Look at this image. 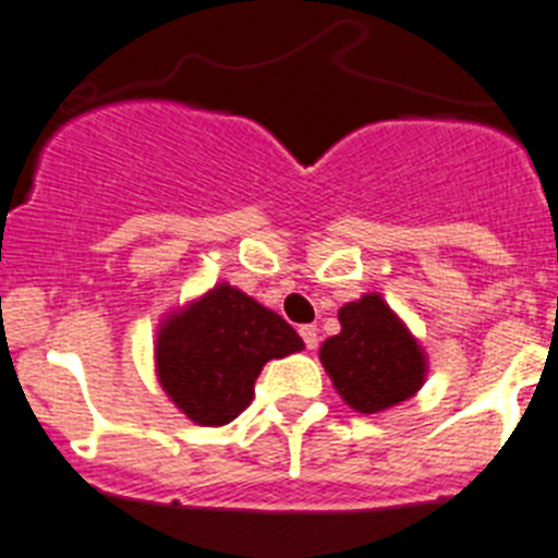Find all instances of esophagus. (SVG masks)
<instances>
[{"mask_svg":"<svg viewBox=\"0 0 558 558\" xmlns=\"http://www.w3.org/2000/svg\"><path fill=\"white\" fill-rule=\"evenodd\" d=\"M302 338H304V347H307V350H316L318 347V330L313 325H304L302 330Z\"/></svg>","mask_w":558,"mask_h":558,"instance_id":"obj_1","label":"esophagus"}]
</instances>
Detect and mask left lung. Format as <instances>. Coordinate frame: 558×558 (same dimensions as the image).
<instances>
[{
  "label": "left lung",
  "mask_w": 558,
  "mask_h": 558,
  "mask_svg": "<svg viewBox=\"0 0 558 558\" xmlns=\"http://www.w3.org/2000/svg\"><path fill=\"white\" fill-rule=\"evenodd\" d=\"M341 332L322 344L332 387L355 412L373 415L412 398L426 375V359L412 332L375 293L338 311Z\"/></svg>",
  "instance_id": "obj_1"
}]
</instances>
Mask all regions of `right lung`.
<instances>
[{
  "mask_svg": "<svg viewBox=\"0 0 558 558\" xmlns=\"http://www.w3.org/2000/svg\"><path fill=\"white\" fill-rule=\"evenodd\" d=\"M302 347L282 316L231 284H217L160 327L157 375L194 423L226 426L254 401L262 366Z\"/></svg>",
  "mask_w": 558,
  "mask_h": 558,
  "instance_id": "obj_1",
  "label": "right lung"
}]
</instances>
